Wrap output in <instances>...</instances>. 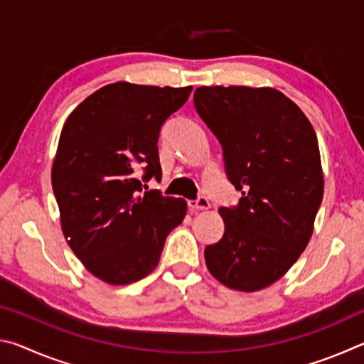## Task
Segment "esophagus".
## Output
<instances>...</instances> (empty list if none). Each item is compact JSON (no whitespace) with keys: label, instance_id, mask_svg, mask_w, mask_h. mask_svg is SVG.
<instances>
[{"label":"esophagus","instance_id":"obj_1","mask_svg":"<svg viewBox=\"0 0 364 364\" xmlns=\"http://www.w3.org/2000/svg\"><path fill=\"white\" fill-rule=\"evenodd\" d=\"M188 205L191 210H207V208H210V202H208L207 197H199L196 200H189Z\"/></svg>","mask_w":364,"mask_h":364}]
</instances>
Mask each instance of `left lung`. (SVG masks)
Wrapping results in <instances>:
<instances>
[{
	"mask_svg": "<svg viewBox=\"0 0 364 364\" xmlns=\"http://www.w3.org/2000/svg\"><path fill=\"white\" fill-rule=\"evenodd\" d=\"M194 106L242 193L237 207L218 210L225 234L205 247L207 268L232 291H262L287 273L313 234L324 193L316 133L297 104L268 86H200Z\"/></svg>",
	"mask_w": 364,
	"mask_h": 364,
	"instance_id": "1",
	"label": "left lung"
}]
</instances>
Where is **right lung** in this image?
<instances>
[{
  "label": "right lung",
  "instance_id": "obj_1",
  "mask_svg": "<svg viewBox=\"0 0 364 364\" xmlns=\"http://www.w3.org/2000/svg\"><path fill=\"white\" fill-rule=\"evenodd\" d=\"M193 86H102L67 117L51 183L60 228L91 274L125 286L157 267L168 232L186 217V200L143 193V180L162 178L159 133Z\"/></svg>",
  "mask_w": 364,
  "mask_h": 364
}]
</instances>
